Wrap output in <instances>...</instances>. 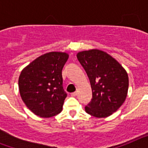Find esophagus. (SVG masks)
Segmentation results:
<instances>
[{
    "label": "esophagus",
    "mask_w": 148,
    "mask_h": 148,
    "mask_svg": "<svg viewBox=\"0 0 148 148\" xmlns=\"http://www.w3.org/2000/svg\"><path fill=\"white\" fill-rule=\"evenodd\" d=\"M70 95H71V96H76V95H77V92H72V93H70Z\"/></svg>",
    "instance_id": "34e87169"
}]
</instances>
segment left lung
<instances>
[{
	"label": "left lung",
	"mask_w": 148,
	"mask_h": 148,
	"mask_svg": "<svg viewBox=\"0 0 148 148\" xmlns=\"http://www.w3.org/2000/svg\"><path fill=\"white\" fill-rule=\"evenodd\" d=\"M77 58L92 88V99L85 111L96 118L112 115L126 99L129 86L126 70L112 56L99 49L79 52Z\"/></svg>",
	"instance_id": "8db88e82"
}]
</instances>
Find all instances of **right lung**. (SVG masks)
Listing matches in <instances>:
<instances>
[{"mask_svg": "<svg viewBox=\"0 0 148 148\" xmlns=\"http://www.w3.org/2000/svg\"><path fill=\"white\" fill-rule=\"evenodd\" d=\"M68 57L66 53H46L21 73L18 78L21 97L36 116L49 118L62 110L67 95L63 87L62 69Z\"/></svg>", "mask_w": 148, "mask_h": 148, "instance_id": "1", "label": "right lung"}]
</instances>
